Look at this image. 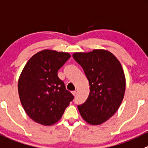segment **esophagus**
Wrapping results in <instances>:
<instances>
[{
  "label": "esophagus",
  "instance_id": "34e87169",
  "mask_svg": "<svg viewBox=\"0 0 148 148\" xmlns=\"http://www.w3.org/2000/svg\"><path fill=\"white\" fill-rule=\"evenodd\" d=\"M77 90H74V91H72V94H73V95H74L75 96L76 95H77Z\"/></svg>",
  "mask_w": 148,
  "mask_h": 148
}]
</instances>
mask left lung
Wrapping results in <instances>:
<instances>
[{
    "instance_id": "obj_1",
    "label": "left lung",
    "mask_w": 148,
    "mask_h": 148,
    "mask_svg": "<svg viewBox=\"0 0 148 148\" xmlns=\"http://www.w3.org/2000/svg\"><path fill=\"white\" fill-rule=\"evenodd\" d=\"M73 58L82 67L90 84V94L84 103L77 106L79 111L84 121L98 125L116 112L124 98L126 80L122 66L105 50L76 53Z\"/></svg>"
}]
</instances>
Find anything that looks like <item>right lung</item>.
<instances>
[{"label": "right lung", "mask_w": 148, "mask_h": 148, "mask_svg": "<svg viewBox=\"0 0 148 148\" xmlns=\"http://www.w3.org/2000/svg\"><path fill=\"white\" fill-rule=\"evenodd\" d=\"M70 57L68 53L44 50L33 56L24 66L18 79V95L24 110L35 122L45 126L55 124L74 100L58 77V71Z\"/></svg>", "instance_id": "obj_1"}]
</instances>
